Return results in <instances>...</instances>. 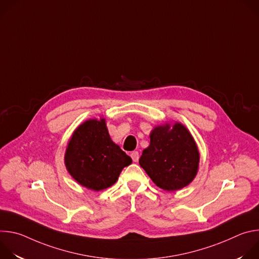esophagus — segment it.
Returning <instances> with one entry per match:
<instances>
[{"label": "esophagus", "mask_w": 259, "mask_h": 259, "mask_svg": "<svg viewBox=\"0 0 259 259\" xmlns=\"http://www.w3.org/2000/svg\"><path fill=\"white\" fill-rule=\"evenodd\" d=\"M131 158H132L133 162H138V160H139V153L138 152H132L131 153Z\"/></svg>", "instance_id": "obj_1"}]
</instances>
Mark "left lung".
<instances>
[{
  "label": "left lung",
  "mask_w": 259,
  "mask_h": 259,
  "mask_svg": "<svg viewBox=\"0 0 259 259\" xmlns=\"http://www.w3.org/2000/svg\"><path fill=\"white\" fill-rule=\"evenodd\" d=\"M199 152L189 130L176 123L156 127L151 143L139 159L156 186L165 191H177L195 178L199 166Z\"/></svg>",
  "instance_id": "8db88e82"
}]
</instances>
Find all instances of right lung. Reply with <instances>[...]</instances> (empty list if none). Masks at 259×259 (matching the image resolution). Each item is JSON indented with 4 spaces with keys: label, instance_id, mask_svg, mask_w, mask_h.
I'll use <instances>...</instances> for the list:
<instances>
[{
    "label": "right lung",
    "instance_id": "obj_1",
    "mask_svg": "<svg viewBox=\"0 0 259 259\" xmlns=\"http://www.w3.org/2000/svg\"><path fill=\"white\" fill-rule=\"evenodd\" d=\"M131 158L109 137L104 119L83 123L70 138L65 166L83 187L101 191L112 187Z\"/></svg>",
    "mask_w": 259,
    "mask_h": 259
}]
</instances>
